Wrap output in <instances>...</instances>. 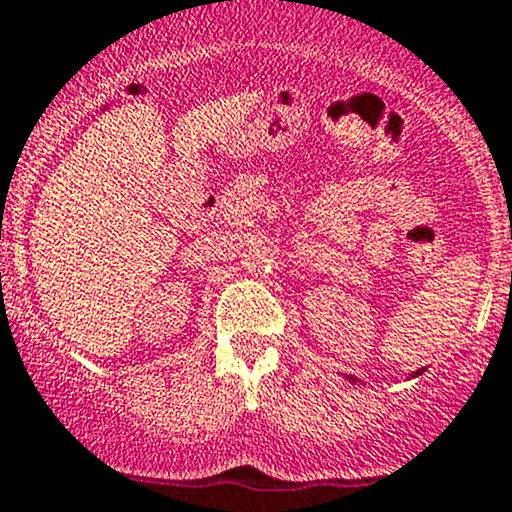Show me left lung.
Instances as JSON below:
<instances>
[{
    "mask_svg": "<svg viewBox=\"0 0 512 512\" xmlns=\"http://www.w3.org/2000/svg\"><path fill=\"white\" fill-rule=\"evenodd\" d=\"M421 372H424V367H421V370H416L414 374H412V377H416V374H421ZM347 382H350V384H355V382H360V379H357V377H352V374H347Z\"/></svg>",
    "mask_w": 512,
    "mask_h": 512,
    "instance_id": "left-lung-1",
    "label": "left lung"
}]
</instances>
